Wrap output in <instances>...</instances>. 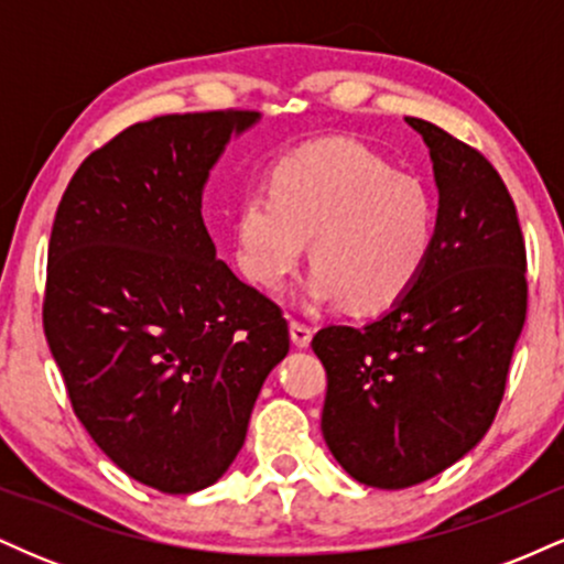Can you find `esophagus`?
Here are the masks:
<instances>
[{"label":"esophagus","instance_id":"esophagus-1","mask_svg":"<svg viewBox=\"0 0 564 564\" xmlns=\"http://www.w3.org/2000/svg\"><path fill=\"white\" fill-rule=\"evenodd\" d=\"M289 332H291V341H294L296 347H307L310 339H313V328L302 321H291Z\"/></svg>","mask_w":564,"mask_h":564}]
</instances>
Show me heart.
<instances>
[{"mask_svg":"<svg viewBox=\"0 0 564 564\" xmlns=\"http://www.w3.org/2000/svg\"><path fill=\"white\" fill-rule=\"evenodd\" d=\"M435 198L416 174L352 140L283 153L232 217V260L278 294L313 257L307 294L349 313L390 310L419 283L435 246Z\"/></svg>","mask_w":564,"mask_h":564,"instance_id":"b5f03b06","label":"heart"}]
</instances>
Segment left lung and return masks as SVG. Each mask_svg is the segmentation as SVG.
I'll list each match as a JSON object with an SVG mask.
<instances>
[{
	"mask_svg": "<svg viewBox=\"0 0 564 564\" xmlns=\"http://www.w3.org/2000/svg\"><path fill=\"white\" fill-rule=\"evenodd\" d=\"M405 121L430 145L440 191L430 262L379 321L313 336L328 451L387 490L430 480L480 443L528 313L525 238L501 174L445 129Z\"/></svg>",
	"mask_w": 564,
	"mask_h": 564,
	"instance_id": "1",
	"label": "left lung"
}]
</instances>
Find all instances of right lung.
<instances>
[{
  "label": "right lung",
  "mask_w": 564,
  "mask_h": 564,
  "mask_svg": "<svg viewBox=\"0 0 564 564\" xmlns=\"http://www.w3.org/2000/svg\"><path fill=\"white\" fill-rule=\"evenodd\" d=\"M257 116L138 121L82 161L55 212L42 323L70 408L161 494L225 475L289 352L283 310L217 260L200 217L209 170Z\"/></svg>",
  "instance_id": "right-lung-1"
}]
</instances>
